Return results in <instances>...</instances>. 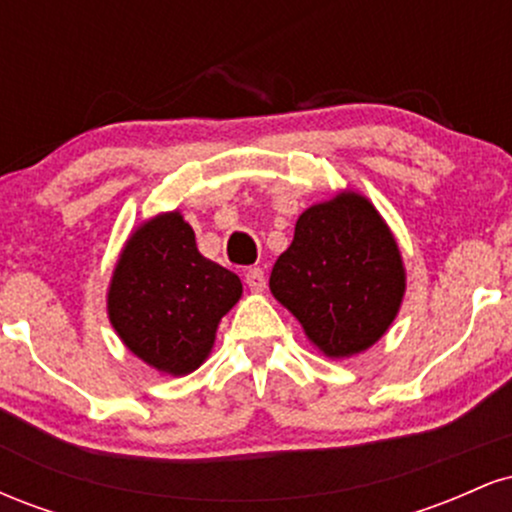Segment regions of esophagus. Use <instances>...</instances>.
Segmentation results:
<instances>
[{
  "label": "esophagus",
  "instance_id": "obj_1",
  "mask_svg": "<svg viewBox=\"0 0 512 512\" xmlns=\"http://www.w3.org/2000/svg\"><path fill=\"white\" fill-rule=\"evenodd\" d=\"M245 284H248V289L252 293H262L264 286H267V279H264L262 269L260 267L248 269V272H245Z\"/></svg>",
  "mask_w": 512,
  "mask_h": 512
}]
</instances>
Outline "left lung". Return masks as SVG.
Here are the masks:
<instances>
[{
	"mask_svg": "<svg viewBox=\"0 0 512 512\" xmlns=\"http://www.w3.org/2000/svg\"><path fill=\"white\" fill-rule=\"evenodd\" d=\"M269 289L322 356L342 361L390 330L407 291V269L375 204L342 190L298 216Z\"/></svg>",
	"mask_w": 512,
	"mask_h": 512,
	"instance_id": "obj_1",
	"label": "left lung"
}]
</instances>
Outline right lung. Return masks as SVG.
Segmentation results:
<instances>
[{"label": "right lung", "instance_id": "1", "mask_svg": "<svg viewBox=\"0 0 512 512\" xmlns=\"http://www.w3.org/2000/svg\"><path fill=\"white\" fill-rule=\"evenodd\" d=\"M243 284L197 250L178 209L139 223L117 255L108 286V320L134 356L163 375L192 373L207 361L221 317Z\"/></svg>", "mask_w": 512, "mask_h": 512}]
</instances>
